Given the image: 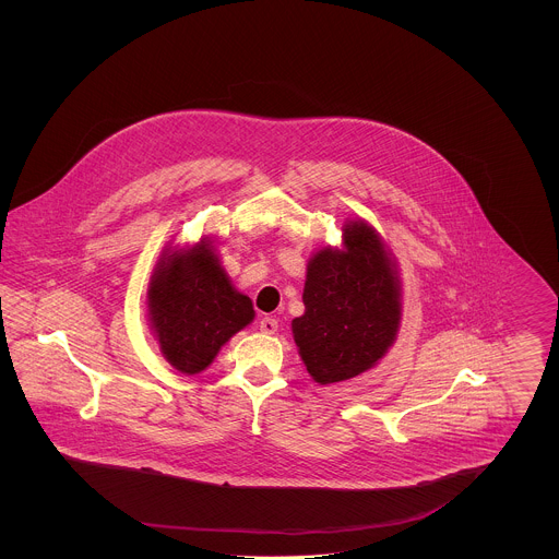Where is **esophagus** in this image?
I'll return each instance as SVG.
<instances>
[{
  "label": "esophagus",
  "mask_w": 559,
  "mask_h": 559,
  "mask_svg": "<svg viewBox=\"0 0 559 559\" xmlns=\"http://www.w3.org/2000/svg\"><path fill=\"white\" fill-rule=\"evenodd\" d=\"M260 331L266 333V335H274L278 331V320L270 319V317L260 320Z\"/></svg>",
  "instance_id": "34e87169"
}]
</instances>
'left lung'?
I'll return each mask as SVG.
<instances>
[{"instance_id":"obj_1","label":"left lung","mask_w":559,"mask_h":559,"mask_svg":"<svg viewBox=\"0 0 559 559\" xmlns=\"http://www.w3.org/2000/svg\"><path fill=\"white\" fill-rule=\"evenodd\" d=\"M306 312L293 319L299 356L320 383L372 369L396 342L402 319L399 266L365 219L342 228V247H322L306 267Z\"/></svg>"}]
</instances>
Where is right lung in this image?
<instances>
[{
	"mask_svg": "<svg viewBox=\"0 0 559 559\" xmlns=\"http://www.w3.org/2000/svg\"><path fill=\"white\" fill-rule=\"evenodd\" d=\"M146 308L160 354L185 374L205 371L222 346L255 317L251 299L235 289L210 239L160 255Z\"/></svg>",
	"mask_w": 559,
	"mask_h": 559,
	"instance_id": "add662e5",
	"label": "right lung"
}]
</instances>
